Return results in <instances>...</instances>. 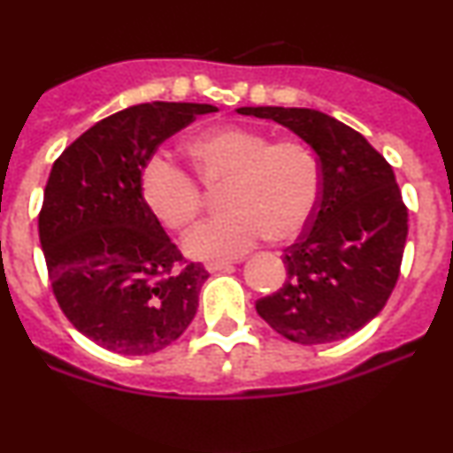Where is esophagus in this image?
Listing matches in <instances>:
<instances>
[{"label":"esophagus","instance_id":"obj_1","mask_svg":"<svg viewBox=\"0 0 453 453\" xmlns=\"http://www.w3.org/2000/svg\"><path fill=\"white\" fill-rule=\"evenodd\" d=\"M234 266L230 262H211L206 264V270H209L211 274H217V273H226V270H232Z\"/></svg>","mask_w":453,"mask_h":453}]
</instances>
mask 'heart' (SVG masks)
<instances>
[{"label":"heart","mask_w":453,"mask_h":453,"mask_svg":"<svg viewBox=\"0 0 453 453\" xmlns=\"http://www.w3.org/2000/svg\"><path fill=\"white\" fill-rule=\"evenodd\" d=\"M197 173L209 183H227L230 212L200 223L183 249L202 262H223L251 251L259 241H292L304 230L319 202L317 157L296 140L270 142L247 127H215L189 142ZM144 204L170 230L189 227L202 209V189L191 174L153 155L140 173Z\"/></svg>","instance_id":"1"}]
</instances>
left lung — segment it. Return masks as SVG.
<instances>
[{
	"mask_svg": "<svg viewBox=\"0 0 453 453\" xmlns=\"http://www.w3.org/2000/svg\"><path fill=\"white\" fill-rule=\"evenodd\" d=\"M236 112L288 127L315 150L321 170L313 217L283 253L288 279L257 300V315L300 345L347 339L381 313L400 274L409 219L392 165L362 134L319 111Z\"/></svg>",
	"mask_w": 453,
	"mask_h": 453,
	"instance_id": "left-lung-1",
	"label": "left lung"
}]
</instances>
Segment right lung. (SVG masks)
Masks as SVG:
<instances>
[{
  "label": "right lung",
  "instance_id": "obj_1",
  "mask_svg": "<svg viewBox=\"0 0 453 453\" xmlns=\"http://www.w3.org/2000/svg\"><path fill=\"white\" fill-rule=\"evenodd\" d=\"M217 112L211 104L150 102L87 129L53 164L38 217L49 279L70 324L104 349L149 356L191 324L209 279L183 256L140 194L164 140Z\"/></svg>",
  "mask_w": 453,
  "mask_h": 453
}]
</instances>
